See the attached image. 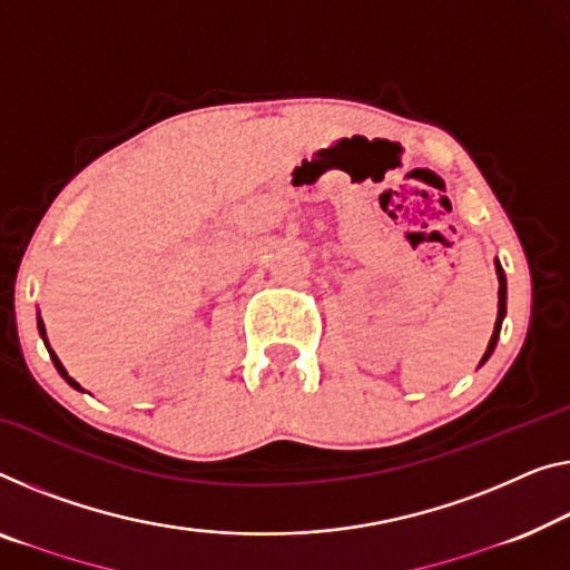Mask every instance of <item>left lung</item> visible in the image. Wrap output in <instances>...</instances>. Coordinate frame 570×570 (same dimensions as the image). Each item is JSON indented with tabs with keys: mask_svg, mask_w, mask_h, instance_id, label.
<instances>
[{
	"mask_svg": "<svg viewBox=\"0 0 570 570\" xmlns=\"http://www.w3.org/2000/svg\"><path fill=\"white\" fill-rule=\"evenodd\" d=\"M497 276H499V312H497V325H494V335H491V340H489V347H487V353H483L481 363H487L489 355L494 353L497 340H499V330H502V320H504V314H507V276H504L502 266H499V261H497ZM481 363H479V366H481Z\"/></svg>",
	"mask_w": 570,
	"mask_h": 570,
	"instance_id": "obj_1",
	"label": "left lung"
}]
</instances>
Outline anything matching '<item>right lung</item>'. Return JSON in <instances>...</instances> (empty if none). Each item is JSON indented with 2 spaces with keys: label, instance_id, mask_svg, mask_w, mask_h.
<instances>
[{
  "label": "right lung",
  "instance_id": "obj_1",
  "mask_svg": "<svg viewBox=\"0 0 570 570\" xmlns=\"http://www.w3.org/2000/svg\"><path fill=\"white\" fill-rule=\"evenodd\" d=\"M38 330H40V335H42V340H46V325H42V320L38 317ZM46 345H48V340H46ZM48 353H50V361H53V366L58 368V373H61V376L68 381V384H71L73 389H79V392H81V386L79 384H76V381L71 379V376H68V373H66V368H63V363L61 361H58V355L53 353V351H50V347H48Z\"/></svg>",
  "mask_w": 570,
  "mask_h": 570
}]
</instances>
